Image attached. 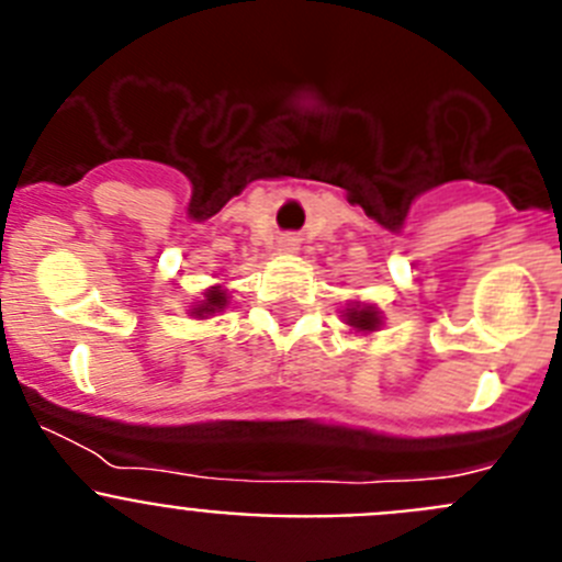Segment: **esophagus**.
<instances>
[{
  "label": "esophagus",
  "instance_id": "esophagus-1",
  "mask_svg": "<svg viewBox=\"0 0 562 562\" xmlns=\"http://www.w3.org/2000/svg\"><path fill=\"white\" fill-rule=\"evenodd\" d=\"M278 247L284 252H295L297 250V238L295 236H284L281 241H278Z\"/></svg>",
  "mask_w": 562,
  "mask_h": 562
}]
</instances>
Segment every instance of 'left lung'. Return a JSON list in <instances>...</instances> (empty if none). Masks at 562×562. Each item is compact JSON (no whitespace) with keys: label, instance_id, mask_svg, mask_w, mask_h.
<instances>
[{"label":"left lung","instance_id":"obj_1","mask_svg":"<svg viewBox=\"0 0 562 562\" xmlns=\"http://www.w3.org/2000/svg\"><path fill=\"white\" fill-rule=\"evenodd\" d=\"M346 317H349V324L355 326V329L362 331H371L380 324V317H376V312L371 310V306H355V310L346 312Z\"/></svg>","mask_w":562,"mask_h":562}]
</instances>
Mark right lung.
<instances>
[{"label":"right lung","mask_w":562,"mask_h":562,"mask_svg":"<svg viewBox=\"0 0 562 562\" xmlns=\"http://www.w3.org/2000/svg\"><path fill=\"white\" fill-rule=\"evenodd\" d=\"M225 306V292L220 290V286H213V290L205 292V301H202V306H196L193 310V315H207V312H216Z\"/></svg>","instance_id":"right-lung-1"}]
</instances>
